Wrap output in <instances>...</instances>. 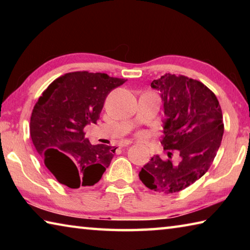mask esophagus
<instances>
[{
    "label": "esophagus",
    "mask_w": 250,
    "mask_h": 250,
    "mask_svg": "<svg viewBox=\"0 0 250 250\" xmlns=\"http://www.w3.org/2000/svg\"><path fill=\"white\" fill-rule=\"evenodd\" d=\"M131 143H133L132 141H125V142H122L121 145H120V146H130Z\"/></svg>",
    "instance_id": "obj_1"
}]
</instances>
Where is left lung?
Listing matches in <instances>:
<instances>
[{"mask_svg":"<svg viewBox=\"0 0 250 250\" xmlns=\"http://www.w3.org/2000/svg\"><path fill=\"white\" fill-rule=\"evenodd\" d=\"M151 87L161 92L167 117L161 145L164 150H179L181 160L173 163L154 155L139 177L155 192L177 193L201 179L213 163L224 133L222 109L213 91L185 76L166 74Z\"/></svg>","mask_w":250,"mask_h":250,"instance_id":"1","label":"left lung"}]
</instances>
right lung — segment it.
<instances>
[{"label":"right lung","mask_w":250,"mask_h":250,"mask_svg":"<svg viewBox=\"0 0 250 250\" xmlns=\"http://www.w3.org/2000/svg\"><path fill=\"white\" fill-rule=\"evenodd\" d=\"M126 79L103 73L74 71L49 84L31 117V138L46 167L69 188L95 185L117 147L92 146L83 128L97 124L109 92Z\"/></svg>","instance_id":"right-lung-1"}]
</instances>
